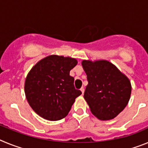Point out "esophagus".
Returning <instances> with one entry per match:
<instances>
[{"label": "esophagus", "instance_id": "obj_1", "mask_svg": "<svg viewBox=\"0 0 148 148\" xmlns=\"http://www.w3.org/2000/svg\"><path fill=\"white\" fill-rule=\"evenodd\" d=\"M81 91H82V94H84V87H82V88H81Z\"/></svg>", "mask_w": 148, "mask_h": 148}]
</instances>
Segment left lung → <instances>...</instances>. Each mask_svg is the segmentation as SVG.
Wrapping results in <instances>:
<instances>
[{
    "label": "left lung",
    "mask_w": 148,
    "mask_h": 148,
    "mask_svg": "<svg viewBox=\"0 0 148 148\" xmlns=\"http://www.w3.org/2000/svg\"><path fill=\"white\" fill-rule=\"evenodd\" d=\"M82 64L88 82L84 97L90 111L100 120L113 119L130 100V80L108 61L84 60Z\"/></svg>",
    "instance_id": "8db88e82"
}]
</instances>
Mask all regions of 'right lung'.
<instances>
[{"label": "right lung", "mask_w": 148, "mask_h": 148, "mask_svg": "<svg viewBox=\"0 0 148 148\" xmlns=\"http://www.w3.org/2000/svg\"><path fill=\"white\" fill-rule=\"evenodd\" d=\"M77 63L75 58L52 55L39 61L29 72L24 85L26 97L40 117L58 121L67 116L82 94L70 75Z\"/></svg>", "instance_id": "1"}]
</instances>
